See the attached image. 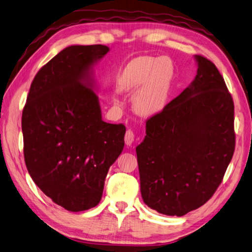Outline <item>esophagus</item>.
<instances>
[{
    "label": "esophagus",
    "mask_w": 252,
    "mask_h": 252,
    "mask_svg": "<svg viewBox=\"0 0 252 252\" xmlns=\"http://www.w3.org/2000/svg\"><path fill=\"white\" fill-rule=\"evenodd\" d=\"M135 140V134L134 132H133L132 130H127L126 132V135H125V141H126V145H132V143L134 142Z\"/></svg>",
    "instance_id": "34e87169"
}]
</instances>
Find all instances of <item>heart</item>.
I'll return each mask as SVG.
<instances>
[{
	"label": "heart",
	"mask_w": 252,
	"mask_h": 252,
	"mask_svg": "<svg viewBox=\"0 0 252 252\" xmlns=\"http://www.w3.org/2000/svg\"><path fill=\"white\" fill-rule=\"evenodd\" d=\"M174 78V65L168 57L142 56L131 61L123 69L118 87L121 91H134L133 107L141 115L151 116L167 104Z\"/></svg>",
	"instance_id": "1"
}]
</instances>
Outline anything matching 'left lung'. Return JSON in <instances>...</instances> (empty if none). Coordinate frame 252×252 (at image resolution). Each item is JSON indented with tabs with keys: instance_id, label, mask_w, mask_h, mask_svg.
Masks as SVG:
<instances>
[{
	"instance_id": "8db88e82",
	"label": "left lung",
	"mask_w": 252,
	"mask_h": 252,
	"mask_svg": "<svg viewBox=\"0 0 252 252\" xmlns=\"http://www.w3.org/2000/svg\"><path fill=\"white\" fill-rule=\"evenodd\" d=\"M194 81L146 120L136 147L144 202L182 217L201 207L222 183L235 151L234 101L215 63L196 56Z\"/></svg>"
}]
</instances>
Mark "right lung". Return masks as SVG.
<instances>
[{
  "label": "right lung",
  "mask_w": 252,
  "mask_h": 252,
  "mask_svg": "<svg viewBox=\"0 0 252 252\" xmlns=\"http://www.w3.org/2000/svg\"><path fill=\"white\" fill-rule=\"evenodd\" d=\"M109 49L72 45L42 67L21 117L30 176L56 205L84 211L98 205L106 175L125 146L126 126L101 120L90 69Z\"/></svg>",
  "instance_id": "right-lung-1"
}]
</instances>
